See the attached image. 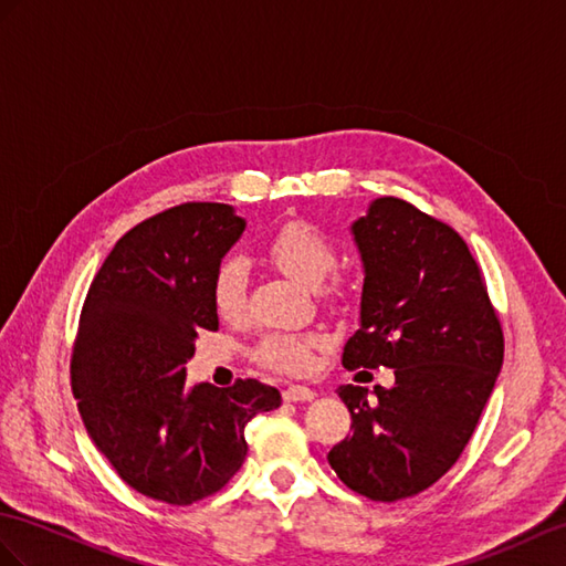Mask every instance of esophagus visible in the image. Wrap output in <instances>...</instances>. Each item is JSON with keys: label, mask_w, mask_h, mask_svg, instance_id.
I'll return each instance as SVG.
<instances>
[{"label": "esophagus", "mask_w": 566, "mask_h": 566, "mask_svg": "<svg viewBox=\"0 0 566 566\" xmlns=\"http://www.w3.org/2000/svg\"><path fill=\"white\" fill-rule=\"evenodd\" d=\"M314 391L310 387H300V384H293V387H287L283 391V398L287 403H307V401H314Z\"/></svg>", "instance_id": "34e87169"}]
</instances>
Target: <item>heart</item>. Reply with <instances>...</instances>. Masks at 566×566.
Listing matches in <instances>:
<instances>
[{"mask_svg":"<svg viewBox=\"0 0 566 566\" xmlns=\"http://www.w3.org/2000/svg\"><path fill=\"white\" fill-rule=\"evenodd\" d=\"M266 259L293 281L319 287L336 266V244L322 228L305 218H293L273 232L266 242ZM247 269L240 259H228L218 269L213 281V305L228 322L242 319L247 312ZM340 283L328 287V295H338ZM324 346L319 334H291V331H273L256 343L254 357L269 367L300 375L312 365V353Z\"/></svg>","mask_w":566,"mask_h":566,"instance_id":"b5f03b06","label":"heart"}]
</instances>
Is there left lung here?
Instances as JSON below:
<instances>
[{
  "label": "left lung",
  "mask_w": 566,
  "mask_h": 566,
  "mask_svg": "<svg viewBox=\"0 0 566 566\" xmlns=\"http://www.w3.org/2000/svg\"><path fill=\"white\" fill-rule=\"evenodd\" d=\"M363 259L360 328L348 369H394V387L338 389L353 434L328 451L350 490L375 502L427 490L459 461L504 360V336L480 269L457 230L379 197L350 226Z\"/></svg>",
  "instance_id": "8db88e82"
}]
</instances>
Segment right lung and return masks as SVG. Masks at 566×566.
I'll use <instances>...</instances> for the list:
<instances>
[{"instance_id": "1", "label": "right lung", "mask_w": 566, "mask_h": 566, "mask_svg": "<svg viewBox=\"0 0 566 566\" xmlns=\"http://www.w3.org/2000/svg\"><path fill=\"white\" fill-rule=\"evenodd\" d=\"M228 203L163 211L119 238L88 287L72 389L93 444L150 500L187 506L218 492L247 457L244 424L281 406L240 379L187 387L199 331L218 328L213 281L244 232Z\"/></svg>"}]
</instances>
